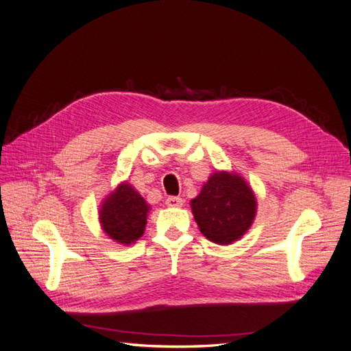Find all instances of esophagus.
Listing matches in <instances>:
<instances>
[{
    "mask_svg": "<svg viewBox=\"0 0 351 351\" xmlns=\"http://www.w3.org/2000/svg\"><path fill=\"white\" fill-rule=\"evenodd\" d=\"M183 199L182 197H176V196H169L165 199V205L169 208H180L183 206Z\"/></svg>",
    "mask_w": 351,
    "mask_h": 351,
    "instance_id": "obj_1",
    "label": "esophagus"
}]
</instances>
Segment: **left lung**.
Listing matches in <instances>:
<instances>
[{"label": "left lung", "mask_w": 351, "mask_h": 351, "mask_svg": "<svg viewBox=\"0 0 351 351\" xmlns=\"http://www.w3.org/2000/svg\"><path fill=\"white\" fill-rule=\"evenodd\" d=\"M200 232L217 244L241 239L256 215V197L239 174L217 171L190 202Z\"/></svg>", "instance_id": "1"}]
</instances>
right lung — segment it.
<instances>
[{"mask_svg":"<svg viewBox=\"0 0 351 351\" xmlns=\"http://www.w3.org/2000/svg\"><path fill=\"white\" fill-rule=\"evenodd\" d=\"M149 205L129 183H121L104 200L99 210L105 234L120 244H132L142 237Z\"/></svg>","mask_w":351,"mask_h":351,"instance_id":"obj_1","label":"right lung"}]
</instances>
